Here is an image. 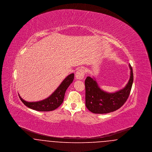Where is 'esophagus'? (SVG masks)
Returning a JSON list of instances; mask_svg holds the SVG:
<instances>
[{"mask_svg":"<svg viewBox=\"0 0 152 152\" xmlns=\"http://www.w3.org/2000/svg\"><path fill=\"white\" fill-rule=\"evenodd\" d=\"M84 76H85V71L82 68L78 69L75 74V76L77 79H83L84 77Z\"/></svg>","mask_w":152,"mask_h":152,"instance_id":"34e87169","label":"esophagus"}]
</instances>
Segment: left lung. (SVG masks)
<instances>
[{
  "label": "left lung",
  "instance_id": "8db88e82",
  "mask_svg": "<svg viewBox=\"0 0 152 152\" xmlns=\"http://www.w3.org/2000/svg\"><path fill=\"white\" fill-rule=\"evenodd\" d=\"M130 79L123 89L115 93L101 90L94 78L88 76L85 80L86 105L94 113L104 114L114 112L121 108L127 100L133 81V69L129 64Z\"/></svg>",
  "mask_w": 152,
  "mask_h": 152
}]
</instances>
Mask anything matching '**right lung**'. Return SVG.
Wrapping results in <instances>:
<instances>
[{"instance_id":"1","label":"right lung","mask_w":152,"mask_h":152,"mask_svg":"<svg viewBox=\"0 0 152 152\" xmlns=\"http://www.w3.org/2000/svg\"><path fill=\"white\" fill-rule=\"evenodd\" d=\"M73 79L74 73L68 75L51 96L42 101L28 102L24 100L19 94V96L23 104L29 108L41 112L52 111L58 108L63 103L65 91Z\"/></svg>"}]
</instances>
